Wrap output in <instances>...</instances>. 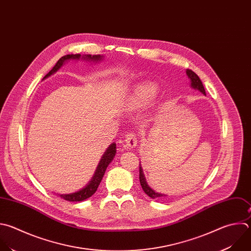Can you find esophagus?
<instances>
[{"instance_id":"1","label":"esophagus","mask_w":251,"mask_h":251,"mask_svg":"<svg viewBox=\"0 0 251 251\" xmlns=\"http://www.w3.org/2000/svg\"><path fill=\"white\" fill-rule=\"evenodd\" d=\"M137 145V136L134 132L128 133L125 138V148L132 149Z\"/></svg>"}]
</instances>
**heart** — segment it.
<instances>
[{"mask_svg": "<svg viewBox=\"0 0 251 251\" xmlns=\"http://www.w3.org/2000/svg\"><path fill=\"white\" fill-rule=\"evenodd\" d=\"M157 95V88L151 82H147L139 86L131 100V106L133 108L142 107L151 102Z\"/></svg>", "mask_w": 251, "mask_h": 251, "instance_id": "1", "label": "heart"}]
</instances>
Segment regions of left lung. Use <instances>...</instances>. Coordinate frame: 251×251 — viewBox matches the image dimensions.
I'll return each instance as SVG.
<instances>
[{"instance_id":"8db88e82","label":"left lung","mask_w":251,"mask_h":251,"mask_svg":"<svg viewBox=\"0 0 251 251\" xmlns=\"http://www.w3.org/2000/svg\"><path fill=\"white\" fill-rule=\"evenodd\" d=\"M186 74H187L188 77H189L190 80H191V87H192L193 89L199 90L202 94L206 95L205 89H204V87H203V83H202L201 79L199 78V76H198L192 70H189V69H187ZM139 178H140V183H141V186H142L143 190H144L145 193H146L148 196H150L151 198H152V199H161V198H164V197L166 196V195L160 194V193H158V192H155L154 190H152V189L148 185V183L146 182V178H145V176H144V175H143V170H142L141 166H140V176H139Z\"/></svg>"}]
</instances>
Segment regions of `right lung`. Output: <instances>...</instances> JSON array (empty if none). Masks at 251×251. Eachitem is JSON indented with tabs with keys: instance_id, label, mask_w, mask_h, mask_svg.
Segmentation results:
<instances>
[{
	"instance_id": "1",
	"label": "right lung",
	"mask_w": 251,
	"mask_h": 251,
	"mask_svg": "<svg viewBox=\"0 0 251 251\" xmlns=\"http://www.w3.org/2000/svg\"><path fill=\"white\" fill-rule=\"evenodd\" d=\"M80 54H69V55H65L63 57H61L58 62L56 63V65L53 67V69L44 76V78L48 77L50 75L54 74L56 71L59 70V68L64 64L65 61L67 60H71V59H75V60H79L80 58ZM81 59H85V60H94V61H98L101 59L100 55H85L82 56ZM116 153V144H111L109 146V148L106 150L105 153L103 154L102 158L100 161V164L98 166V169L96 171V174L93 177V179L91 180V182L85 187L82 188L81 190L75 192V193H71V194H60L59 196L67 201L70 202H78V201H83L88 198H90L92 195H94L96 193V191L98 190V187L104 176V173L106 171V168L108 166L109 162L113 159V156Z\"/></svg>"
}]
</instances>
